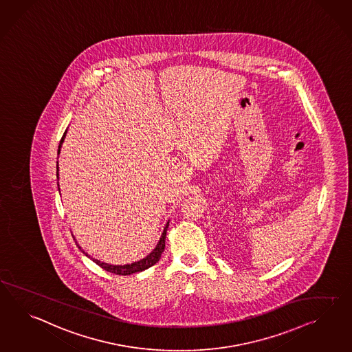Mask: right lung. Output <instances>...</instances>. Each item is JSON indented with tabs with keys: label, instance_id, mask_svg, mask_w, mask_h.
Instances as JSON below:
<instances>
[{
	"label": "right lung",
	"instance_id": "add662e5",
	"mask_svg": "<svg viewBox=\"0 0 352 352\" xmlns=\"http://www.w3.org/2000/svg\"><path fill=\"white\" fill-rule=\"evenodd\" d=\"M65 135H66V131L63 133V139H61L60 145H58V154H60V151H61V145H63ZM57 177H58V162H57ZM58 190H60V188H58ZM168 223H170V222H167V225L164 227L162 236H161V239H160V243H157V246L154 248L153 252H151L149 255H146L142 261H134V263H131V264H125V265H111V264H107V263H103V261L93 259L87 252L81 249L78 241H75V243H76V246L80 249V252H82V254H85L88 258H91V261H94L96 264H98L100 268H103L104 271L113 273V274H118V276H129V274H133V273H136V272H143L145 271V270H148V268H151L152 265H154L157 261L161 259V255H162L164 246H166V232H167V228H168ZM74 240H75V239H74Z\"/></svg>",
	"mask_w": 352,
	"mask_h": 352
}]
</instances>
